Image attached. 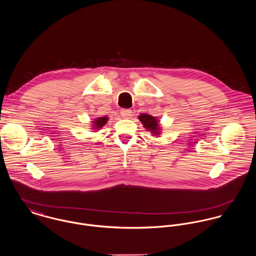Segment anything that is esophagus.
Wrapping results in <instances>:
<instances>
[{"label": "esophagus", "instance_id": "esophagus-1", "mask_svg": "<svg viewBox=\"0 0 256 256\" xmlns=\"http://www.w3.org/2000/svg\"><path fill=\"white\" fill-rule=\"evenodd\" d=\"M120 114L124 118H130L132 116V111L130 110V109H122L120 110Z\"/></svg>", "mask_w": 256, "mask_h": 256}]
</instances>
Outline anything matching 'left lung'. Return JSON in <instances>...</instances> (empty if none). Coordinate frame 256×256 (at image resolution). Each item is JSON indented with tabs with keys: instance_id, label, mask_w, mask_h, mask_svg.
Segmentation results:
<instances>
[{
	"instance_id": "8db88e82",
	"label": "left lung",
	"mask_w": 256,
	"mask_h": 256,
	"mask_svg": "<svg viewBox=\"0 0 256 256\" xmlns=\"http://www.w3.org/2000/svg\"><path fill=\"white\" fill-rule=\"evenodd\" d=\"M140 120L143 124L144 128H146V130L152 132V134H159V128H158V120L150 116V114H142L140 116Z\"/></svg>"
}]
</instances>
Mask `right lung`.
<instances>
[{"label":"right lung","instance_id":"right-lung-1","mask_svg":"<svg viewBox=\"0 0 256 256\" xmlns=\"http://www.w3.org/2000/svg\"><path fill=\"white\" fill-rule=\"evenodd\" d=\"M107 120H108V118L107 116H101V118H98L97 120H94V128L95 130H99V128H101L106 122H107Z\"/></svg>","mask_w":256,"mask_h":256}]
</instances>
